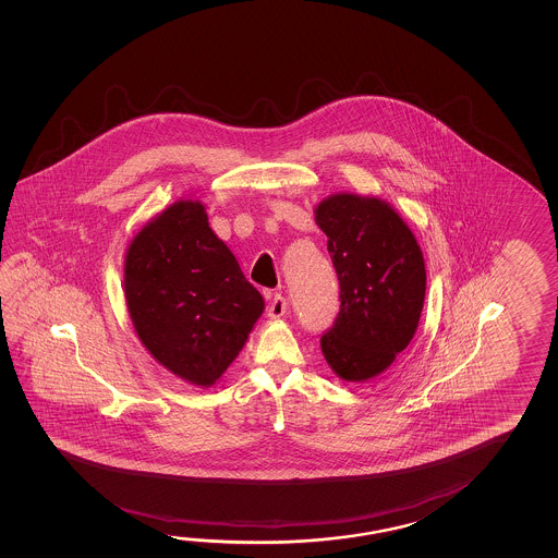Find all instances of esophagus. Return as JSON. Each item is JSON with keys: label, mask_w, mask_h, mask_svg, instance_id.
Listing matches in <instances>:
<instances>
[{"label": "esophagus", "mask_w": 558, "mask_h": 558, "mask_svg": "<svg viewBox=\"0 0 558 558\" xmlns=\"http://www.w3.org/2000/svg\"><path fill=\"white\" fill-rule=\"evenodd\" d=\"M286 311H288L286 298H283L282 293H275V295L270 298V303H268V317H270V319H280V317H283Z\"/></svg>", "instance_id": "34e87169"}]
</instances>
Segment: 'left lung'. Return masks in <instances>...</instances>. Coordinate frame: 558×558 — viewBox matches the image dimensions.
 I'll use <instances>...</instances> for the list:
<instances>
[{
	"instance_id": "obj_1",
	"label": "left lung",
	"mask_w": 558,
	"mask_h": 558,
	"mask_svg": "<svg viewBox=\"0 0 558 558\" xmlns=\"http://www.w3.org/2000/svg\"><path fill=\"white\" fill-rule=\"evenodd\" d=\"M329 238L340 311L320 337L330 369L348 384H369L409 347L421 320L426 268L411 228L379 198L332 194L315 208Z\"/></svg>"
}]
</instances>
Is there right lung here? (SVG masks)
<instances>
[{
	"mask_svg": "<svg viewBox=\"0 0 558 558\" xmlns=\"http://www.w3.org/2000/svg\"><path fill=\"white\" fill-rule=\"evenodd\" d=\"M124 295L147 352L198 387L220 379L265 310L198 201L174 202L137 233Z\"/></svg>",
	"mask_w": 558,
	"mask_h": 558,
	"instance_id": "obj_1",
	"label": "right lung"
}]
</instances>
